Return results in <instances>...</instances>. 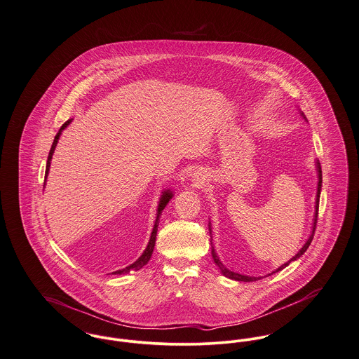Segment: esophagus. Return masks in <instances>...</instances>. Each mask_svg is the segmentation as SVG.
Listing matches in <instances>:
<instances>
[{"instance_id": "34e87169", "label": "esophagus", "mask_w": 359, "mask_h": 359, "mask_svg": "<svg viewBox=\"0 0 359 359\" xmlns=\"http://www.w3.org/2000/svg\"><path fill=\"white\" fill-rule=\"evenodd\" d=\"M191 182L194 183V186H202L205 182H206V177H205V175L202 173V172H199L197 170L194 175H193V177H191Z\"/></svg>"}]
</instances>
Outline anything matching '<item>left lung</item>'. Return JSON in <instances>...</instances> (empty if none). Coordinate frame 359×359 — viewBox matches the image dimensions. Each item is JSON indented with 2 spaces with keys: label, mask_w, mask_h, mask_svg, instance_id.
<instances>
[{
  "label": "left lung",
  "mask_w": 359,
  "mask_h": 359,
  "mask_svg": "<svg viewBox=\"0 0 359 359\" xmlns=\"http://www.w3.org/2000/svg\"><path fill=\"white\" fill-rule=\"evenodd\" d=\"M303 117H304V114L303 113H300ZM306 118V117H304ZM317 172H318V189H317V199H316V213H314V223H313V231H311V236L309 237V239L306 241V243L303 245V248L297 252V255L296 256H293L289 262H286L285 264H282L280 267H278L276 271H273L271 274H276V273H278L282 269H285L286 266H289L290 264V262H294V260H297L307 249H309V246H310V243H311V241L314 238V233H316V229H317V222H318V209H319V196H320V187H322V170H320V163H319L318 161H317ZM209 233L212 234V230H210V223H209ZM212 257H213V260H215V263H216V266L220 269V271H222V274L224 276V277H227V278L230 279H236V280H242V282H252V280H257V279L262 278V277H248V276H242V274H238V273H234V271H230L229 269H226L224 266H223V263L219 260V256L216 255V250H215V248L212 246ZM271 274H269V276H271Z\"/></svg>",
  "instance_id": "left-lung-1"
}]
</instances>
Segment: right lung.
I'll list each match as a JSON object with an SVG mask.
<instances>
[{
    "label": "right lung",
    "instance_id": "obj_1",
    "mask_svg": "<svg viewBox=\"0 0 359 359\" xmlns=\"http://www.w3.org/2000/svg\"><path fill=\"white\" fill-rule=\"evenodd\" d=\"M70 122H72V120L66 121V122L62 125V128L59 129V132L56 133L55 139H53V143H52V147H50V151H49V156H48V161H46L45 180H46V176H48V172H49V166H50V161H52L53 151H55L56 144H57V140H59V137H60V135H62V130H63ZM43 186H45V182H43ZM172 197H173V193H172L170 190H165V191L162 193L160 203H158V208H157V217H156L154 229H153V231H151V237H150V241H149V243H147V248L144 249V252L142 253V256H140L135 263H132L130 266H128V267H125V269H122V270H118V271H116V273H113V274H126V273H129V271H132V270L136 271V270H140L143 266H146V264L149 263V260H150V257H151V255H153L154 246H156V238H157V231H158V222H160L161 213H162V210L165 209L166 203L170 201Z\"/></svg>",
    "mask_w": 359,
    "mask_h": 359
}]
</instances>
